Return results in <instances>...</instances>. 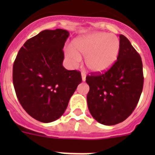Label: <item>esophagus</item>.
Listing matches in <instances>:
<instances>
[{"instance_id":"esophagus-1","label":"esophagus","mask_w":155,"mask_h":155,"mask_svg":"<svg viewBox=\"0 0 155 155\" xmlns=\"http://www.w3.org/2000/svg\"><path fill=\"white\" fill-rule=\"evenodd\" d=\"M81 76H82L83 81H85V80H86V75H85V73L82 72V74H81Z\"/></svg>"}]
</instances>
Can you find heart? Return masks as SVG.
I'll use <instances>...</instances> for the list:
<instances>
[{"label": "heart", "instance_id": "heart-1", "mask_svg": "<svg viewBox=\"0 0 155 155\" xmlns=\"http://www.w3.org/2000/svg\"><path fill=\"white\" fill-rule=\"evenodd\" d=\"M120 48V40L116 35L97 32L76 38L73 50H66V55L73 63L80 61V56H85V64L90 71L103 72L117 61Z\"/></svg>", "mask_w": 155, "mask_h": 155}]
</instances>
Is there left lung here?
Listing matches in <instances>:
<instances>
[{"label":"left lung","mask_w":155,"mask_h":155,"mask_svg":"<svg viewBox=\"0 0 155 155\" xmlns=\"http://www.w3.org/2000/svg\"><path fill=\"white\" fill-rule=\"evenodd\" d=\"M120 52L114 64L105 72L91 73L87 107L95 120L105 125L120 123L131 115L143 88V71L140 54L120 35Z\"/></svg>","instance_id":"8db88e82"}]
</instances>
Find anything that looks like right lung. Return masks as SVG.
<instances>
[{"instance_id":"obj_1","label":"right lung","mask_w":155,"mask_h":155,"mask_svg":"<svg viewBox=\"0 0 155 155\" xmlns=\"http://www.w3.org/2000/svg\"><path fill=\"white\" fill-rule=\"evenodd\" d=\"M69 32L45 30L21 47L13 67L16 95L25 111L38 121L52 122L63 115L82 82L81 73L63 68V47Z\"/></svg>"}]
</instances>
